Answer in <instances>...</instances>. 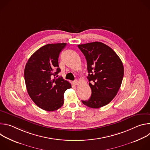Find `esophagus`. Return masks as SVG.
I'll list each match as a JSON object with an SVG mask.
<instances>
[{"mask_svg":"<svg viewBox=\"0 0 150 150\" xmlns=\"http://www.w3.org/2000/svg\"><path fill=\"white\" fill-rule=\"evenodd\" d=\"M74 83L76 85H78L79 83V82L78 80H75V81H74Z\"/></svg>","mask_w":150,"mask_h":150,"instance_id":"obj_1","label":"esophagus"}]
</instances>
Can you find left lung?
Segmentation results:
<instances>
[{"instance_id": "8db88e82", "label": "left lung", "mask_w": 150, "mask_h": 150, "mask_svg": "<svg viewBox=\"0 0 150 150\" xmlns=\"http://www.w3.org/2000/svg\"><path fill=\"white\" fill-rule=\"evenodd\" d=\"M78 48L87 62L91 96L82 103L98 109L109 104L116 96L122 84L124 68L115 51L103 42L96 41L79 45Z\"/></svg>"}]
</instances>
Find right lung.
Returning a JSON list of instances; mask_svg holds the SVG:
<instances>
[{"mask_svg": "<svg viewBox=\"0 0 150 150\" xmlns=\"http://www.w3.org/2000/svg\"><path fill=\"white\" fill-rule=\"evenodd\" d=\"M67 43L48 44L38 49L28 59L24 69L27 92L40 108L52 112L64 103V93L71 84L55 75L60 72L58 58ZM57 77V76H56Z\"/></svg>", "mask_w": 150, "mask_h": 150, "instance_id": "obj_1", "label": "right lung"}]
</instances>
